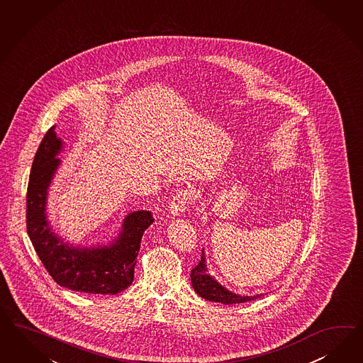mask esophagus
Listing matches in <instances>:
<instances>
[{"instance_id": "esophagus-1", "label": "esophagus", "mask_w": 363, "mask_h": 363, "mask_svg": "<svg viewBox=\"0 0 363 363\" xmlns=\"http://www.w3.org/2000/svg\"><path fill=\"white\" fill-rule=\"evenodd\" d=\"M188 201H189V194L186 191H180L177 196H174L169 204V216L171 218L180 216L184 212Z\"/></svg>"}]
</instances>
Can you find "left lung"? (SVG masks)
<instances>
[{
	"label": "left lung",
	"instance_id": "left-lung-1",
	"mask_svg": "<svg viewBox=\"0 0 363 363\" xmlns=\"http://www.w3.org/2000/svg\"><path fill=\"white\" fill-rule=\"evenodd\" d=\"M191 282L192 288L197 294L207 301L220 302L224 305H233L248 301L256 300L262 294L256 296H242L235 291H230L225 286H223L213 276L208 273L207 261H206V252L204 248L201 250V259L194 269L191 270Z\"/></svg>",
	"mask_w": 363,
	"mask_h": 363
}]
</instances>
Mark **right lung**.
Here are the masks:
<instances>
[{"label":"right lung","instance_id":"obj_1","mask_svg":"<svg viewBox=\"0 0 363 363\" xmlns=\"http://www.w3.org/2000/svg\"><path fill=\"white\" fill-rule=\"evenodd\" d=\"M65 142L55 125L42 139L31 164L26 195V228L43 267L58 285L90 294H118L134 281L136 257L150 211H134L122 223L118 236L107 244L75 245L58 236L48 218V196L62 160Z\"/></svg>","mask_w":363,"mask_h":363}]
</instances>
